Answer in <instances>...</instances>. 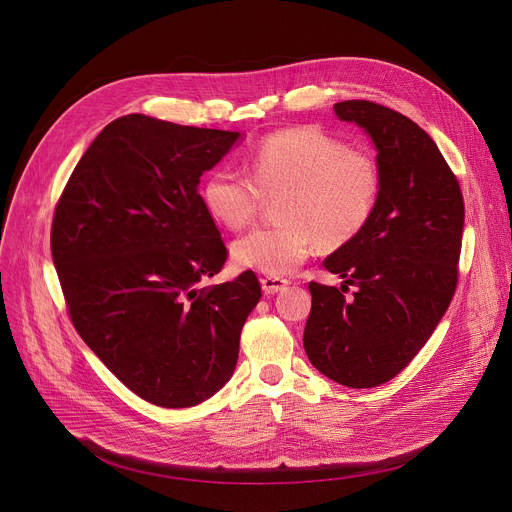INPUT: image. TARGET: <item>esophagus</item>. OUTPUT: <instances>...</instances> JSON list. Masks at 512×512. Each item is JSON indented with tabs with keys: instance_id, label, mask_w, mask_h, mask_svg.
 I'll use <instances>...</instances> for the list:
<instances>
[{
	"instance_id": "1",
	"label": "esophagus",
	"mask_w": 512,
	"mask_h": 512,
	"mask_svg": "<svg viewBox=\"0 0 512 512\" xmlns=\"http://www.w3.org/2000/svg\"><path fill=\"white\" fill-rule=\"evenodd\" d=\"M285 285H287V279L283 277H273V275L261 277V287L265 294H277V291H281Z\"/></svg>"
}]
</instances>
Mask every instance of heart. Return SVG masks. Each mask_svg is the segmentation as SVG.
I'll use <instances>...</instances> for the list:
<instances>
[{"instance_id": "1", "label": "heart", "mask_w": 512, "mask_h": 512, "mask_svg": "<svg viewBox=\"0 0 512 512\" xmlns=\"http://www.w3.org/2000/svg\"><path fill=\"white\" fill-rule=\"evenodd\" d=\"M383 172L375 156L316 125L265 135L249 156V176L216 168L202 184V204L218 225L239 231L265 196H277L283 223L261 227L233 245L237 265L287 275L318 243L342 247L358 237L379 206Z\"/></svg>"}]
</instances>
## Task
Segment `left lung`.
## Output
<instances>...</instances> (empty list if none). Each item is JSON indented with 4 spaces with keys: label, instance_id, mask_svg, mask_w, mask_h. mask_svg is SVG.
Masks as SVG:
<instances>
[{
    "label": "left lung",
    "instance_id": "left-lung-1",
    "mask_svg": "<svg viewBox=\"0 0 512 512\" xmlns=\"http://www.w3.org/2000/svg\"><path fill=\"white\" fill-rule=\"evenodd\" d=\"M377 145L379 206L364 231L324 259L340 287L310 281L304 348L328 379L371 389L395 379L425 346L458 287L464 198L435 141L373 101L334 105ZM348 284L357 289L350 299Z\"/></svg>",
    "mask_w": 512,
    "mask_h": 512
}]
</instances>
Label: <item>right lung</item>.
Masks as SVG:
<instances>
[{
	"label": "right lung",
	"mask_w": 512,
	"mask_h": 512,
	"mask_svg": "<svg viewBox=\"0 0 512 512\" xmlns=\"http://www.w3.org/2000/svg\"><path fill=\"white\" fill-rule=\"evenodd\" d=\"M237 137L123 115L89 145L54 208L50 249L72 326L158 407H194L225 387L261 298L253 271L200 287L229 251L198 184Z\"/></svg>",
	"instance_id": "1"
}]
</instances>
